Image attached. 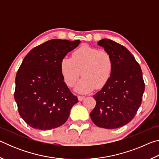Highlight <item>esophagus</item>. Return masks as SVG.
<instances>
[{
  "mask_svg": "<svg viewBox=\"0 0 159 159\" xmlns=\"http://www.w3.org/2000/svg\"><path fill=\"white\" fill-rule=\"evenodd\" d=\"M84 98H85V96H80V95L78 96V99H79V101L83 100V99H84Z\"/></svg>",
  "mask_w": 159,
  "mask_h": 159,
  "instance_id": "esophagus-1",
  "label": "esophagus"
}]
</instances>
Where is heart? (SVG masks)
<instances>
[{"mask_svg": "<svg viewBox=\"0 0 159 159\" xmlns=\"http://www.w3.org/2000/svg\"><path fill=\"white\" fill-rule=\"evenodd\" d=\"M61 74L67 85H75L80 75L83 78L75 88L79 93H90L103 88L113 71V60L106 50L83 45L72 53L71 58L64 57L60 61Z\"/></svg>", "mask_w": 159, "mask_h": 159, "instance_id": "obj_1", "label": "heart"}]
</instances>
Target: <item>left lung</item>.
<instances>
[{"label": "left lung", "instance_id": "8db88e82", "mask_svg": "<svg viewBox=\"0 0 159 159\" xmlns=\"http://www.w3.org/2000/svg\"><path fill=\"white\" fill-rule=\"evenodd\" d=\"M98 44L111 55L113 71L108 83L93 95L96 106L90 118L98 127L118 128L130 122L141 105L144 91L142 72L125 47L107 39Z\"/></svg>", "mask_w": 159, "mask_h": 159}]
</instances>
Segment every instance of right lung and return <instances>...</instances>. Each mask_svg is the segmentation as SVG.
Segmentation results:
<instances>
[{
  "label": "right lung",
  "mask_w": 159,
  "mask_h": 159,
  "mask_svg": "<svg viewBox=\"0 0 159 159\" xmlns=\"http://www.w3.org/2000/svg\"><path fill=\"white\" fill-rule=\"evenodd\" d=\"M80 43L50 40L24 58L16 75L15 99L20 116L31 128L46 130L60 127L79 102L64 81L60 61Z\"/></svg>",
  "instance_id": "add662e5"
}]
</instances>
